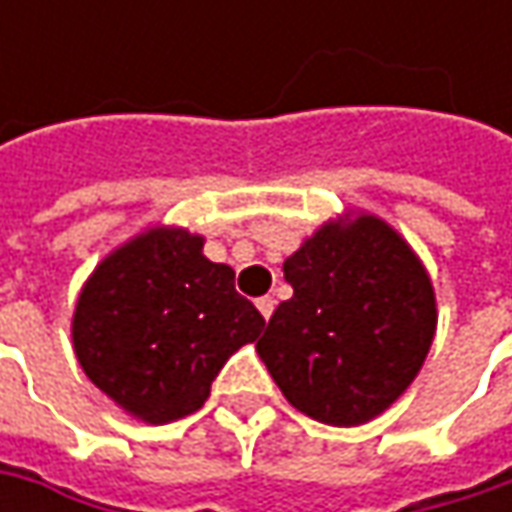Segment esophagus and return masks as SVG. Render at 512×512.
Instances as JSON below:
<instances>
[{
    "instance_id": "1",
    "label": "esophagus",
    "mask_w": 512,
    "mask_h": 512,
    "mask_svg": "<svg viewBox=\"0 0 512 512\" xmlns=\"http://www.w3.org/2000/svg\"><path fill=\"white\" fill-rule=\"evenodd\" d=\"M256 307H259V313H262L265 319H270V316H273V307H276V302H273L270 296H262V299H256Z\"/></svg>"
}]
</instances>
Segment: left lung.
<instances>
[{
  "instance_id": "1",
  "label": "left lung",
  "mask_w": 512,
  "mask_h": 512,
  "mask_svg": "<svg viewBox=\"0 0 512 512\" xmlns=\"http://www.w3.org/2000/svg\"><path fill=\"white\" fill-rule=\"evenodd\" d=\"M293 296L256 350L305 416L356 427L419 376L436 336V293L416 250L384 219L350 210L285 259Z\"/></svg>"
}]
</instances>
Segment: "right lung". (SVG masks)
I'll list each match as a JSON object with an SVG mask.
<instances>
[{"label": "right lung", "instance_id": "1", "mask_svg": "<svg viewBox=\"0 0 512 512\" xmlns=\"http://www.w3.org/2000/svg\"><path fill=\"white\" fill-rule=\"evenodd\" d=\"M205 236L156 225L110 250L82 285L70 336L85 376L145 424L196 413L265 319L210 262Z\"/></svg>", "mask_w": 512, "mask_h": 512}]
</instances>
